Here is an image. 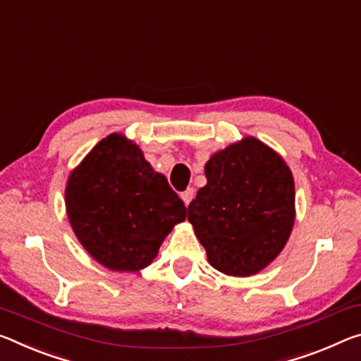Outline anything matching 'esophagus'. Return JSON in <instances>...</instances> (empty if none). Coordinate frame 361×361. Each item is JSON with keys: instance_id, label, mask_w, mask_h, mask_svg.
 I'll return each instance as SVG.
<instances>
[{"instance_id": "obj_1", "label": "esophagus", "mask_w": 361, "mask_h": 361, "mask_svg": "<svg viewBox=\"0 0 361 361\" xmlns=\"http://www.w3.org/2000/svg\"><path fill=\"white\" fill-rule=\"evenodd\" d=\"M192 197H194V188H188V190L181 192V199L183 202H185V205H190Z\"/></svg>"}]
</instances>
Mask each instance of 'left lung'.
<instances>
[{
    "label": "left lung",
    "mask_w": 361,
    "mask_h": 361,
    "mask_svg": "<svg viewBox=\"0 0 361 361\" xmlns=\"http://www.w3.org/2000/svg\"><path fill=\"white\" fill-rule=\"evenodd\" d=\"M207 185L188 205V220L215 270L250 276L281 252L294 225V180L284 160L244 138L205 164Z\"/></svg>",
    "instance_id": "8db88e82"
}]
</instances>
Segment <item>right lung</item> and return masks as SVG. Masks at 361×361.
<instances>
[{"label": "right lung", "instance_id": "right-lung-1", "mask_svg": "<svg viewBox=\"0 0 361 361\" xmlns=\"http://www.w3.org/2000/svg\"><path fill=\"white\" fill-rule=\"evenodd\" d=\"M66 205L78 241L116 271L149 265L173 225L186 219L167 178L117 133L99 141L72 171Z\"/></svg>", "mask_w": 361, "mask_h": 361}]
</instances>
